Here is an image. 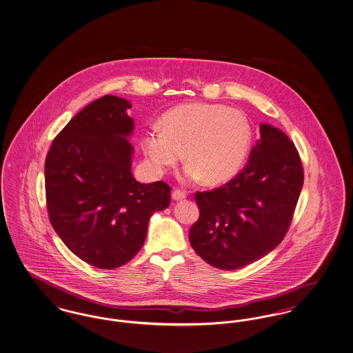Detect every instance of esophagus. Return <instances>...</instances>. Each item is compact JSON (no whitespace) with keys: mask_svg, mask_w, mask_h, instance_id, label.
<instances>
[{"mask_svg":"<svg viewBox=\"0 0 353 353\" xmlns=\"http://www.w3.org/2000/svg\"><path fill=\"white\" fill-rule=\"evenodd\" d=\"M172 198H173V201H183L185 198V193L179 190V189H176V190L172 192Z\"/></svg>","mask_w":353,"mask_h":353,"instance_id":"34e87169","label":"esophagus"}]
</instances>
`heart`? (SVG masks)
<instances>
[{"label":"heart","instance_id":"1","mask_svg":"<svg viewBox=\"0 0 353 353\" xmlns=\"http://www.w3.org/2000/svg\"><path fill=\"white\" fill-rule=\"evenodd\" d=\"M251 145V127L239 110L223 105L186 103L172 109L141 137V147L156 173L181 160L186 181L205 177L208 183L231 180Z\"/></svg>","mask_w":353,"mask_h":353}]
</instances>
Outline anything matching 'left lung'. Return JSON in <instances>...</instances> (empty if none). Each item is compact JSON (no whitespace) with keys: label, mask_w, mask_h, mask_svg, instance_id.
<instances>
[{"label":"left lung","mask_w":353,"mask_h":353,"mask_svg":"<svg viewBox=\"0 0 353 353\" xmlns=\"http://www.w3.org/2000/svg\"><path fill=\"white\" fill-rule=\"evenodd\" d=\"M302 185L294 143L280 128L261 123L245 168L226 185L196 194L199 219L189 231L193 250L225 270L257 261L283 239Z\"/></svg>","instance_id":"obj_1"}]
</instances>
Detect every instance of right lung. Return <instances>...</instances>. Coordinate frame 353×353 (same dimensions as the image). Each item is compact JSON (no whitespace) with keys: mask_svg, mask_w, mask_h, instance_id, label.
<instances>
[{"mask_svg":"<svg viewBox=\"0 0 353 353\" xmlns=\"http://www.w3.org/2000/svg\"><path fill=\"white\" fill-rule=\"evenodd\" d=\"M128 109L127 99L110 94L90 102L54 139L44 164L51 225L70 251L99 269L138 254L150 218L170 203L167 183L132 176Z\"/></svg>","mask_w":353,"mask_h":353,"instance_id":"add662e5","label":"right lung"}]
</instances>
